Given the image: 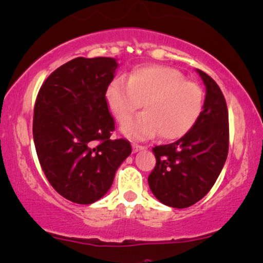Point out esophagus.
Wrapping results in <instances>:
<instances>
[{"label": "esophagus", "mask_w": 263, "mask_h": 263, "mask_svg": "<svg viewBox=\"0 0 263 263\" xmlns=\"http://www.w3.org/2000/svg\"><path fill=\"white\" fill-rule=\"evenodd\" d=\"M143 149H145V147H143V145L136 144V143L132 144V152H134V153H137V152L143 151Z\"/></svg>", "instance_id": "34e87169"}]
</instances>
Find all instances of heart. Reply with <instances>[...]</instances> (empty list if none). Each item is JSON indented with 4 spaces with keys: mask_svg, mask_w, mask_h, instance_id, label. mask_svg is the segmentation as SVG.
<instances>
[{
    "mask_svg": "<svg viewBox=\"0 0 263 263\" xmlns=\"http://www.w3.org/2000/svg\"><path fill=\"white\" fill-rule=\"evenodd\" d=\"M106 104L122 122L144 103L146 111L122 125V132L135 140L152 137L173 141L194 127L204 104V93L187 81L179 69L163 65L135 67L127 76L116 78L105 91Z\"/></svg>",
    "mask_w": 263,
    "mask_h": 263,
    "instance_id": "b5f03b06",
    "label": "heart"
}]
</instances>
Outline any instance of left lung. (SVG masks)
Segmentation results:
<instances>
[{"mask_svg":"<svg viewBox=\"0 0 263 263\" xmlns=\"http://www.w3.org/2000/svg\"><path fill=\"white\" fill-rule=\"evenodd\" d=\"M205 98L197 121L174 143L153 148L157 163L148 176L151 191L174 208L195 204L210 192L226 164L229 122L226 99L218 84L197 69Z\"/></svg>","mask_w":263,"mask_h":263,"instance_id":"left-lung-1","label":"left lung"}]
</instances>
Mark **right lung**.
<instances>
[{"label": "right lung", "mask_w": 263, "mask_h": 263, "mask_svg": "<svg viewBox=\"0 0 263 263\" xmlns=\"http://www.w3.org/2000/svg\"><path fill=\"white\" fill-rule=\"evenodd\" d=\"M118 67L111 58L73 59L37 94L33 137L40 165L52 187L74 203L100 200L131 154L128 141L110 138L115 123L105 91Z\"/></svg>", "instance_id": "right-lung-1"}]
</instances>
